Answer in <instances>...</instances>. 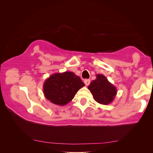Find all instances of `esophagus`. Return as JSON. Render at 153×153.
<instances>
[{"label":"esophagus","mask_w":153,"mask_h":153,"mask_svg":"<svg viewBox=\"0 0 153 153\" xmlns=\"http://www.w3.org/2000/svg\"><path fill=\"white\" fill-rule=\"evenodd\" d=\"M90 80H89V79H87V80H84V83H85V85H89V84H90Z\"/></svg>","instance_id":"obj_1"}]
</instances>
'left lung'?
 I'll return each mask as SVG.
<instances>
[{"instance_id": "left-lung-1", "label": "left lung", "mask_w": 153, "mask_h": 153, "mask_svg": "<svg viewBox=\"0 0 153 153\" xmlns=\"http://www.w3.org/2000/svg\"><path fill=\"white\" fill-rule=\"evenodd\" d=\"M88 89L96 102L105 105L112 103L117 94L116 87L101 74L96 75V78L91 82Z\"/></svg>"}]
</instances>
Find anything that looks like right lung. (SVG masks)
<instances>
[{
	"label": "right lung",
	"mask_w": 153,
	"mask_h": 153,
	"mask_svg": "<svg viewBox=\"0 0 153 153\" xmlns=\"http://www.w3.org/2000/svg\"><path fill=\"white\" fill-rule=\"evenodd\" d=\"M84 85L80 78L73 72L56 73L45 81L43 93L51 103L64 106L70 102L78 91Z\"/></svg>",
	"instance_id": "1"
}]
</instances>
